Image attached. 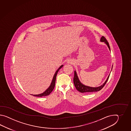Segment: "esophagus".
<instances>
[{"mask_svg": "<svg viewBox=\"0 0 131 131\" xmlns=\"http://www.w3.org/2000/svg\"><path fill=\"white\" fill-rule=\"evenodd\" d=\"M67 63H68V64H72L73 63V62L71 60H67Z\"/></svg>", "mask_w": 131, "mask_h": 131, "instance_id": "1", "label": "esophagus"}]
</instances>
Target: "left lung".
Masks as SVG:
<instances>
[{
	"label": "left lung",
	"instance_id": "1",
	"mask_svg": "<svg viewBox=\"0 0 131 131\" xmlns=\"http://www.w3.org/2000/svg\"><path fill=\"white\" fill-rule=\"evenodd\" d=\"M100 41L101 42H104L107 45V46L109 48V50L111 51L110 47L109 46V42H107L106 38L104 36H103L101 37ZM112 67H113V66H112ZM112 68H111V70H112ZM110 75V74H109L108 78H107V80L105 81V82L100 86H98V87H91V86H86V85L83 84L82 83H81V81L79 80V78H78L77 72L75 71H74V78H73V83H74L76 89H77L78 91H79L80 92H81V93H91V92H97L98 91H100L101 89H102L103 86H104V85H105L107 81H108V79H109Z\"/></svg>",
	"mask_w": 131,
	"mask_h": 131
}]
</instances>
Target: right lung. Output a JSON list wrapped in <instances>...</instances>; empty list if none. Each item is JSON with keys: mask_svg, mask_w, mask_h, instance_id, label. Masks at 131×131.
Returning a JSON list of instances; mask_svg holds the SVG:
<instances>
[{"mask_svg": "<svg viewBox=\"0 0 131 131\" xmlns=\"http://www.w3.org/2000/svg\"><path fill=\"white\" fill-rule=\"evenodd\" d=\"M63 67V65H61L60 67H59V68H58V69L56 71V72L55 73V74H54V76H53V79H52V81H51V82L50 86L47 89H46V90L45 91V92H43L42 94H38V95H33L34 96H37V97H42V96H47L48 95H50V93L52 91V90H53L54 88L55 85L56 76H57V73H58V72H59V69H60Z\"/></svg>", "mask_w": 131, "mask_h": 131, "instance_id": "obj_1", "label": "right lung"}]
</instances>
